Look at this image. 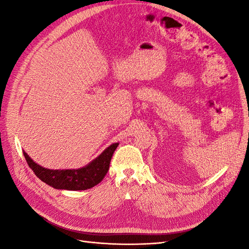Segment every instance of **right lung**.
I'll return each mask as SVG.
<instances>
[{
	"mask_svg": "<svg viewBox=\"0 0 249 249\" xmlns=\"http://www.w3.org/2000/svg\"><path fill=\"white\" fill-rule=\"evenodd\" d=\"M117 146L118 143H113L100 157H97L87 166L80 169L51 170L37 165L25 152L24 156L29 167L33 170L37 178L46 184L56 188V189L72 191L86 190L101 183L105 176L107 175L111 158Z\"/></svg>",
	"mask_w": 249,
	"mask_h": 249,
	"instance_id": "right-lung-1",
	"label": "right lung"
}]
</instances>
